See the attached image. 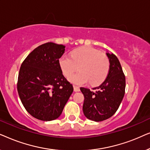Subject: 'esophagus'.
I'll use <instances>...</instances> for the list:
<instances>
[{
  "mask_svg": "<svg viewBox=\"0 0 150 150\" xmlns=\"http://www.w3.org/2000/svg\"><path fill=\"white\" fill-rule=\"evenodd\" d=\"M74 91L75 92L80 91L79 87H78V86H76V85H74Z\"/></svg>",
  "mask_w": 150,
  "mask_h": 150,
  "instance_id": "obj_1",
  "label": "esophagus"
}]
</instances>
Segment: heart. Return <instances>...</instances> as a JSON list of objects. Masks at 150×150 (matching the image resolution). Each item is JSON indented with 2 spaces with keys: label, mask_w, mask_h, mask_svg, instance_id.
Listing matches in <instances>:
<instances>
[{
  "label": "heart",
  "mask_w": 150,
  "mask_h": 150,
  "mask_svg": "<svg viewBox=\"0 0 150 150\" xmlns=\"http://www.w3.org/2000/svg\"><path fill=\"white\" fill-rule=\"evenodd\" d=\"M59 64L65 76H69L79 67V72L69 77V81L77 85H84L89 81L91 85H100L106 79L110 69L108 57L92 47L74 50L71 57L62 55Z\"/></svg>",
  "instance_id": "1"
}]
</instances>
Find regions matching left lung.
Listing matches in <instances>:
<instances>
[{
  "label": "left lung",
  "instance_id": "8db88e82",
  "mask_svg": "<svg viewBox=\"0 0 150 150\" xmlns=\"http://www.w3.org/2000/svg\"><path fill=\"white\" fill-rule=\"evenodd\" d=\"M110 61L108 74L96 91L81 87L84 95L83 110L86 117L95 122L110 118L118 109L125 94L126 78L117 57L106 53Z\"/></svg>",
  "mask_w": 150,
  "mask_h": 150
}]
</instances>
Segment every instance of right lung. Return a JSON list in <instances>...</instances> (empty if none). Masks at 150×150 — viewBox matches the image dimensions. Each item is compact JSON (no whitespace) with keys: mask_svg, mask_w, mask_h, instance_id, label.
<instances>
[{"mask_svg":"<svg viewBox=\"0 0 150 150\" xmlns=\"http://www.w3.org/2000/svg\"><path fill=\"white\" fill-rule=\"evenodd\" d=\"M65 48L45 43L34 49L20 67L18 95L27 112L38 120L58 118L73 92V85L63 75L59 64Z\"/></svg>","mask_w":150,"mask_h":150,"instance_id":"1","label":"right lung"}]
</instances>
